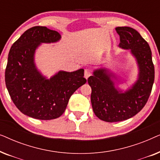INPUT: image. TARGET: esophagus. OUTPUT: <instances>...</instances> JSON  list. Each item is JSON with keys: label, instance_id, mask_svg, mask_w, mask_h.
Segmentation results:
<instances>
[{"label": "esophagus", "instance_id": "1", "mask_svg": "<svg viewBox=\"0 0 160 160\" xmlns=\"http://www.w3.org/2000/svg\"><path fill=\"white\" fill-rule=\"evenodd\" d=\"M92 75V70L90 68H86L84 70V77L85 78H88L89 76Z\"/></svg>", "mask_w": 160, "mask_h": 160}]
</instances>
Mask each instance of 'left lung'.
I'll list each match as a JSON object with an SVG mask.
<instances>
[{"label":"left lung","mask_w":160,"mask_h":160,"mask_svg":"<svg viewBox=\"0 0 160 160\" xmlns=\"http://www.w3.org/2000/svg\"><path fill=\"white\" fill-rule=\"evenodd\" d=\"M119 47L130 49L139 67L137 82L122 93L115 88L111 73L101 68L87 79L92 88L91 102L95 114L107 122H121L134 117L145 106L154 81V66L150 47L138 32L130 27L116 28Z\"/></svg>","instance_id":"8db88e82"}]
</instances>
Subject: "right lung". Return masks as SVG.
Instances as JSON below:
<instances>
[{
	"label": "right lung",
	"instance_id": "right-lung-1",
	"mask_svg": "<svg viewBox=\"0 0 160 160\" xmlns=\"http://www.w3.org/2000/svg\"><path fill=\"white\" fill-rule=\"evenodd\" d=\"M60 34L47 27L35 26L26 30L11 47L5 82L17 108L28 117L41 120L60 117L71 96L87 82L84 69L60 71L50 79L41 75L34 64L35 50L41 43L56 42Z\"/></svg>",
	"mask_w": 160,
	"mask_h": 160
}]
</instances>
